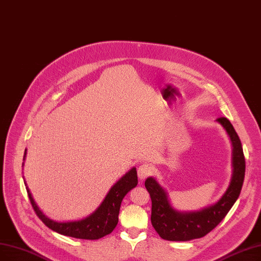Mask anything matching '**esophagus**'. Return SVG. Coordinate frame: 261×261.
I'll return each instance as SVG.
<instances>
[{
	"label": "esophagus",
	"mask_w": 261,
	"mask_h": 261,
	"mask_svg": "<svg viewBox=\"0 0 261 261\" xmlns=\"http://www.w3.org/2000/svg\"><path fill=\"white\" fill-rule=\"evenodd\" d=\"M151 173V167L148 164H143L138 168V176L140 180H144Z\"/></svg>",
	"instance_id": "1"
}]
</instances>
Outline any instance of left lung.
<instances>
[{
  "instance_id": "left-lung-1",
  "label": "left lung",
  "mask_w": 261,
  "mask_h": 261,
  "mask_svg": "<svg viewBox=\"0 0 261 261\" xmlns=\"http://www.w3.org/2000/svg\"><path fill=\"white\" fill-rule=\"evenodd\" d=\"M217 121L228 134L232 146V174L228 188L213 205L195 211L176 209L168 198L167 191L154 177H148L145 187L151 197V224L162 239L190 241L209 233L220 224L240 195L245 175V159L242 144L230 121L221 117Z\"/></svg>"
}]
</instances>
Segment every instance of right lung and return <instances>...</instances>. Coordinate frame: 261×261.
Instances as JSON below:
<instances>
[{
    "label": "right lung",
    "mask_w": 261,
    "mask_h": 261,
    "mask_svg": "<svg viewBox=\"0 0 261 261\" xmlns=\"http://www.w3.org/2000/svg\"><path fill=\"white\" fill-rule=\"evenodd\" d=\"M27 156V149L24 151L23 161ZM24 162L22 163V166ZM24 185L31 200L32 206L35 210L39 219L47 225L50 229L64 236L76 238V239L84 240H97L109 233H111L116 227L118 223V214L121 201L133 188L138 186V173L134 166L129 172L124 174L116 184L113 186L108 192L107 196L100 203L99 207L86 218L75 221L59 222L50 219L44 214L34 199L31 191L24 179Z\"/></svg>",
    "instance_id": "1"
}]
</instances>
